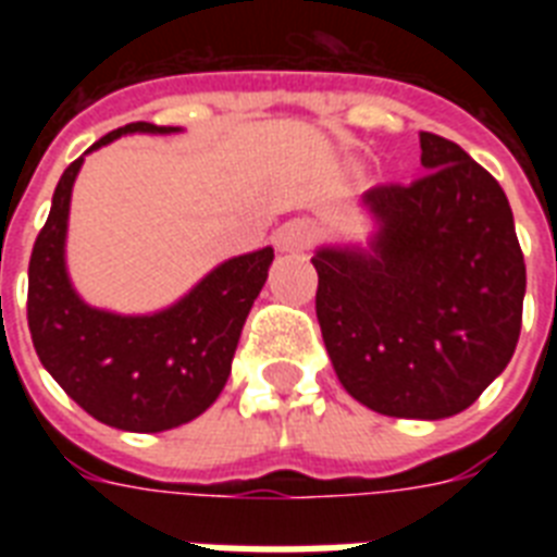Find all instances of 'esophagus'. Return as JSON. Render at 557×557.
Here are the masks:
<instances>
[{"mask_svg":"<svg viewBox=\"0 0 557 557\" xmlns=\"http://www.w3.org/2000/svg\"><path fill=\"white\" fill-rule=\"evenodd\" d=\"M312 236L314 231L306 219H288L286 225L277 227L274 245H277L283 253H297V251H306V248L312 245Z\"/></svg>","mask_w":557,"mask_h":557,"instance_id":"34e87169","label":"esophagus"}]
</instances>
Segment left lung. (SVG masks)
Returning <instances> with one entry per match:
<instances>
[{
    "label": "left lung",
    "instance_id": "1",
    "mask_svg": "<svg viewBox=\"0 0 557 557\" xmlns=\"http://www.w3.org/2000/svg\"><path fill=\"white\" fill-rule=\"evenodd\" d=\"M413 185L364 193L367 248L323 245L314 312L349 396L396 419H448L515 356L527 262L509 199L459 144L419 133Z\"/></svg>",
    "mask_w": 557,
    "mask_h": 557
}]
</instances>
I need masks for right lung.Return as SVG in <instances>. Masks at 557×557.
<instances>
[{
    "mask_svg": "<svg viewBox=\"0 0 557 557\" xmlns=\"http://www.w3.org/2000/svg\"><path fill=\"white\" fill-rule=\"evenodd\" d=\"M170 135L178 126L126 124L83 156L121 135ZM83 156L57 182L51 213L28 262V330L51 379L98 422L133 433H159L190 422L219 398L231 375L245 318L260 295L274 248L231 257L185 297L152 314L95 309L72 286L65 234L74 178Z\"/></svg>",
    "mask_w": 557,
    "mask_h": 557,
    "instance_id": "1",
    "label": "right lung"
}]
</instances>
